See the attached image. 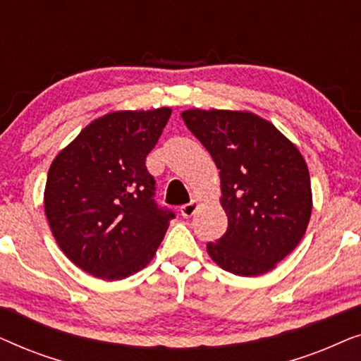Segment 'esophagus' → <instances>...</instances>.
<instances>
[{
  "mask_svg": "<svg viewBox=\"0 0 361 361\" xmlns=\"http://www.w3.org/2000/svg\"><path fill=\"white\" fill-rule=\"evenodd\" d=\"M197 207H199V202H197V200H192V202H189V204L182 205L180 207V215L184 216V219H190V216L195 214Z\"/></svg>",
  "mask_w": 361,
  "mask_h": 361,
  "instance_id": "34e87169",
  "label": "esophagus"
}]
</instances>
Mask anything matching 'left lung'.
Listing matches in <instances>:
<instances>
[{
    "mask_svg": "<svg viewBox=\"0 0 361 361\" xmlns=\"http://www.w3.org/2000/svg\"><path fill=\"white\" fill-rule=\"evenodd\" d=\"M182 120L220 169L225 235L207 243L210 258L236 276L276 268L307 230L309 169L298 147L250 111L185 110Z\"/></svg>",
    "mask_w": 361,
    "mask_h": 361,
    "instance_id": "left-lung-1",
    "label": "left lung"
}]
</instances>
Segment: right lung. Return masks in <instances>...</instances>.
Listing matches in <instances>:
<instances>
[{"mask_svg": "<svg viewBox=\"0 0 361 361\" xmlns=\"http://www.w3.org/2000/svg\"><path fill=\"white\" fill-rule=\"evenodd\" d=\"M171 113H108L52 161L44 190L49 226L63 255L95 278L118 281L146 268L176 216L157 207L146 169Z\"/></svg>", "mask_w": 361, "mask_h": 361, "instance_id": "add662e5", "label": "right lung"}]
</instances>
